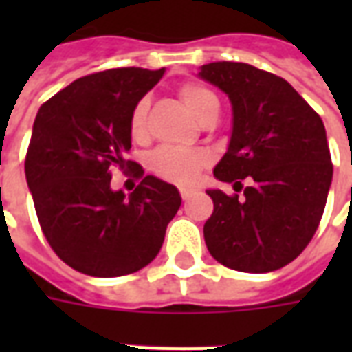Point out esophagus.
Listing matches in <instances>:
<instances>
[{
    "label": "esophagus",
    "mask_w": 352,
    "mask_h": 352,
    "mask_svg": "<svg viewBox=\"0 0 352 352\" xmlns=\"http://www.w3.org/2000/svg\"><path fill=\"white\" fill-rule=\"evenodd\" d=\"M192 194H194V190H192V188H181V198H183L184 201H186V199H190Z\"/></svg>",
    "instance_id": "esophagus-1"
}]
</instances>
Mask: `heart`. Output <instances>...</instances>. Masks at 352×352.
Returning <instances> with one entry per match:
<instances>
[{"instance_id":"heart-1","label":"heart","mask_w":352,"mask_h":352,"mask_svg":"<svg viewBox=\"0 0 352 352\" xmlns=\"http://www.w3.org/2000/svg\"><path fill=\"white\" fill-rule=\"evenodd\" d=\"M181 100L196 120H204L209 115H219V98L211 90L199 85H184L181 88ZM146 113H148V100L143 98L135 103L130 115V133L133 141L146 139ZM207 164V156L199 151H181L171 146L156 148L148 156V168L156 175L166 179L169 183L192 184L198 179L199 169Z\"/></svg>"}]
</instances>
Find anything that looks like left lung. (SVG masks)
Returning a JSON list of instances; mask_svg holds the SVG:
<instances>
[{"label": "left lung", "mask_w": 352, "mask_h": 352, "mask_svg": "<svg viewBox=\"0 0 352 352\" xmlns=\"http://www.w3.org/2000/svg\"><path fill=\"white\" fill-rule=\"evenodd\" d=\"M198 77L232 103L228 148L213 175L236 190L249 179L241 199L207 190V249L237 272H275L307 247L324 213L333 173L324 124L287 80L254 65L213 62Z\"/></svg>", "instance_id": "1"}]
</instances>
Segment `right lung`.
<instances>
[{
  "instance_id": "right-lung-1",
  "label": "right lung",
  "mask_w": 352,
  "mask_h": 352,
  "mask_svg": "<svg viewBox=\"0 0 352 352\" xmlns=\"http://www.w3.org/2000/svg\"><path fill=\"white\" fill-rule=\"evenodd\" d=\"M166 69L118 67L73 80L35 116L26 181L50 247L92 277L139 272L160 252L181 194L158 177L131 194L111 188V168L131 148L130 115ZM135 173L143 169L135 166Z\"/></svg>"
}]
</instances>
